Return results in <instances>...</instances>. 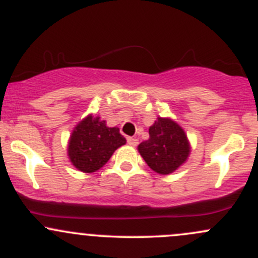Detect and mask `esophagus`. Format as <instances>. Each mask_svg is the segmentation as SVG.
I'll return each instance as SVG.
<instances>
[{
	"label": "esophagus",
	"mask_w": 258,
	"mask_h": 258,
	"mask_svg": "<svg viewBox=\"0 0 258 258\" xmlns=\"http://www.w3.org/2000/svg\"><path fill=\"white\" fill-rule=\"evenodd\" d=\"M127 144L131 146H137V144H139V140L135 139V137H127Z\"/></svg>",
	"instance_id": "34e87169"
}]
</instances>
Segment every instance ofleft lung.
Returning <instances> with one entry per match:
<instances>
[{"mask_svg": "<svg viewBox=\"0 0 258 258\" xmlns=\"http://www.w3.org/2000/svg\"><path fill=\"white\" fill-rule=\"evenodd\" d=\"M150 139L139 145V151L155 172L168 175L187 160L189 145L183 130L168 118H157L148 130Z\"/></svg>", "mask_w": 258, "mask_h": 258, "instance_id": "8db88e82", "label": "left lung"}]
</instances>
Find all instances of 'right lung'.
<instances>
[{
  "instance_id": "1",
  "label": "right lung",
  "mask_w": 258,
  "mask_h": 258,
  "mask_svg": "<svg viewBox=\"0 0 258 258\" xmlns=\"http://www.w3.org/2000/svg\"><path fill=\"white\" fill-rule=\"evenodd\" d=\"M124 144L126 139L117 127L111 128L100 117L88 116L72 132L69 157L82 172H95L110 160L114 150Z\"/></svg>"
}]
</instances>
